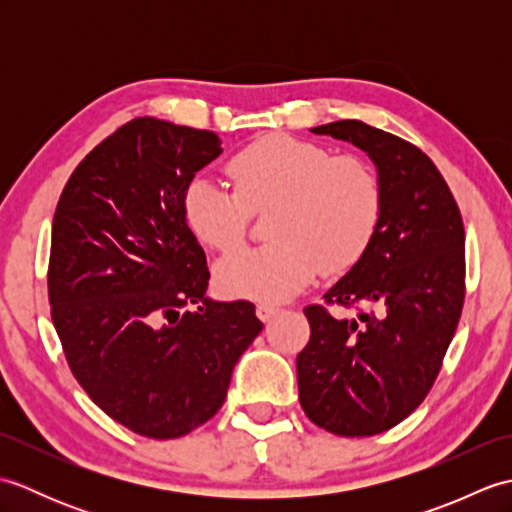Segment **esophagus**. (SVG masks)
Returning a JSON list of instances; mask_svg holds the SVG:
<instances>
[{
  "mask_svg": "<svg viewBox=\"0 0 512 512\" xmlns=\"http://www.w3.org/2000/svg\"><path fill=\"white\" fill-rule=\"evenodd\" d=\"M255 312H257V317L266 323V321H270V319L275 317V314L279 312V308L268 306V303H259V306L255 308Z\"/></svg>",
  "mask_w": 512,
  "mask_h": 512,
  "instance_id": "1",
  "label": "esophagus"
}]
</instances>
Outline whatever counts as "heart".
I'll list each match as a JSON object with an SVG mask.
<instances>
[{"label":"heart","instance_id":"b5f03b06","mask_svg":"<svg viewBox=\"0 0 512 512\" xmlns=\"http://www.w3.org/2000/svg\"><path fill=\"white\" fill-rule=\"evenodd\" d=\"M233 187L195 178L184 191L193 235L233 253L246 242L253 211L275 206L273 244L222 259L217 288L226 297L284 301L306 288L319 268L350 270L365 255L383 213V189L367 160L336 154L312 140L284 134L246 145L228 162Z\"/></svg>","mask_w":512,"mask_h":512}]
</instances>
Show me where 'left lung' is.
I'll return each instance as SVG.
<instances>
[{"instance_id":"obj_1","label":"left lung","mask_w":512,"mask_h":512,"mask_svg":"<svg viewBox=\"0 0 512 512\" xmlns=\"http://www.w3.org/2000/svg\"><path fill=\"white\" fill-rule=\"evenodd\" d=\"M312 132L367 151L383 213L350 273L321 306L303 308L310 341L297 356L299 402L334 436H376L405 420L440 374L464 306V224L447 180L416 145L363 121Z\"/></svg>"}]
</instances>
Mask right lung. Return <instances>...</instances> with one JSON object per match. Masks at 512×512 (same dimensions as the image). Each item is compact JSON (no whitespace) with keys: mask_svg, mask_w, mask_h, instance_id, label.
Masks as SVG:
<instances>
[{"mask_svg":"<svg viewBox=\"0 0 512 512\" xmlns=\"http://www.w3.org/2000/svg\"><path fill=\"white\" fill-rule=\"evenodd\" d=\"M222 140L140 116L85 156L52 220L48 301L74 378L112 420L171 440L211 420L262 332L250 301H211L184 215Z\"/></svg>","mask_w":512,"mask_h":512,"instance_id":"right-lung-1","label":"right lung"}]
</instances>
